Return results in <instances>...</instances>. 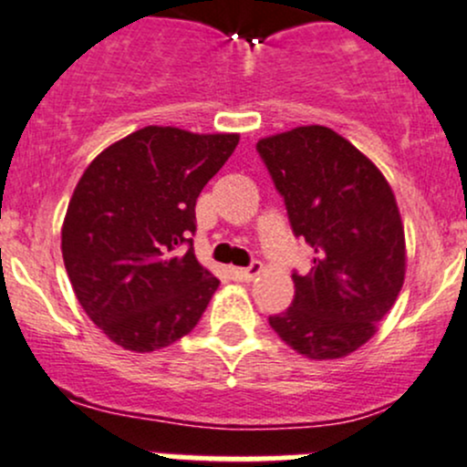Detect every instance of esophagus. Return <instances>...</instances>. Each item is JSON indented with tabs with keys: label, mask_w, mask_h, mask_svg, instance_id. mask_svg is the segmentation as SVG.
I'll return each mask as SVG.
<instances>
[{
	"label": "esophagus",
	"mask_w": 467,
	"mask_h": 467,
	"mask_svg": "<svg viewBox=\"0 0 467 467\" xmlns=\"http://www.w3.org/2000/svg\"><path fill=\"white\" fill-rule=\"evenodd\" d=\"M261 272H264V265L259 264V261H252V264L248 265V267H233V270H230V275H233L234 278H237V281H252V278L254 276H259Z\"/></svg>",
	"instance_id": "esophagus-1"
}]
</instances>
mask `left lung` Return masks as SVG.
Listing matches in <instances>:
<instances>
[{
  "label": "left lung",
  "mask_w": 467,
  "mask_h": 467,
  "mask_svg": "<svg viewBox=\"0 0 467 467\" xmlns=\"http://www.w3.org/2000/svg\"><path fill=\"white\" fill-rule=\"evenodd\" d=\"M294 237L312 267L294 272L292 307L270 316L285 345L312 360L349 356L375 334L404 285V228L389 182L327 127H296L256 144Z\"/></svg>",
  "instance_id": "obj_1"
}]
</instances>
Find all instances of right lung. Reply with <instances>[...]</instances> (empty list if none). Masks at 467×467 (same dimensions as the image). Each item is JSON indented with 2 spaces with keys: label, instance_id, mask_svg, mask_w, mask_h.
<instances>
[{
  "label": "right lung",
  "instance_id": "right-lung-1",
  "mask_svg": "<svg viewBox=\"0 0 467 467\" xmlns=\"http://www.w3.org/2000/svg\"><path fill=\"white\" fill-rule=\"evenodd\" d=\"M237 144V133L144 127L78 180L63 264L80 307L122 349H162L200 323L219 281L195 259V203Z\"/></svg>",
  "mask_w": 467,
  "mask_h": 467
}]
</instances>
